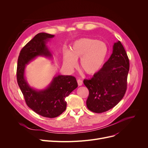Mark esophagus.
Wrapping results in <instances>:
<instances>
[{
  "label": "esophagus",
  "instance_id": "obj_1",
  "mask_svg": "<svg viewBox=\"0 0 148 148\" xmlns=\"http://www.w3.org/2000/svg\"><path fill=\"white\" fill-rule=\"evenodd\" d=\"M77 83H78L79 86H82V85L83 84V81L82 80H80V79H78V80H77Z\"/></svg>",
  "mask_w": 148,
  "mask_h": 148
}]
</instances>
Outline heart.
Masks as SVG:
<instances>
[{
    "instance_id": "heart-1",
    "label": "heart",
    "mask_w": 148,
    "mask_h": 148,
    "mask_svg": "<svg viewBox=\"0 0 148 148\" xmlns=\"http://www.w3.org/2000/svg\"><path fill=\"white\" fill-rule=\"evenodd\" d=\"M108 53L106 43L95 39L81 38L73 42L70 50H65L63 60L65 66L73 71L80 58V65L87 74L98 73L103 66Z\"/></svg>"
}]
</instances>
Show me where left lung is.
<instances>
[{
  "label": "left lung",
  "instance_id": "obj_1",
  "mask_svg": "<svg viewBox=\"0 0 148 148\" xmlns=\"http://www.w3.org/2000/svg\"><path fill=\"white\" fill-rule=\"evenodd\" d=\"M130 68L129 59L121 42H115L113 53L103 68L92 79L83 83L89 92L88 109L103 113L117 105L125 95Z\"/></svg>",
  "mask_w": 148,
  "mask_h": 148
}]
</instances>
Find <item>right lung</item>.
Segmentation results:
<instances>
[{
    "mask_svg": "<svg viewBox=\"0 0 148 148\" xmlns=\"http://www.w3.org/2000/svg\"><path fill=\"white\" fill-rule=\"evenodd\" d=\"M54 35L39 33L20 51L18 58L17 80L27 106L43 117L53 118L63 113L66 108L65 98L78 86L76 79L71 75L54 77L49 86L41 90L31 88L25 77L26 65L39 56L51 57L46 42Z\"/></svg>",
    "mask_w": 148,
    "mask_h": 148,
    "instance_id": "right-lung-1",
    "label": "right lung"
}]
</instances>
